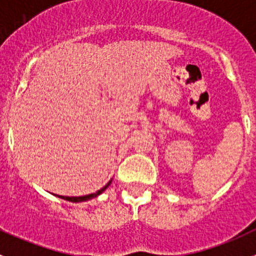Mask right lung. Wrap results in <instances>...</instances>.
I'll list each match as a JSON object with an SVG mask.
<instances>
[{"label":"right lung","mask_w":256,"mask_h":256,"mask_svg":"<svg viewBox=\"0 0 256 256\" xmlns=\"http://www.w3.org/2000/svg\"><path fill=\"white\" fill-rule=\"evenodd\" d=\"M112 180H110V182L107 184L106 186H103L100 190L96 191V192H93V194H89V195H84V196H62V195H56V196H58L60 199H64V200H68V202H88V200L93 199V198H96L98 195H100L103 192V191L106 190V188H108V186L111 185Z\"/></svg>","instance_id":"right-lung-1"}]
</instances>
